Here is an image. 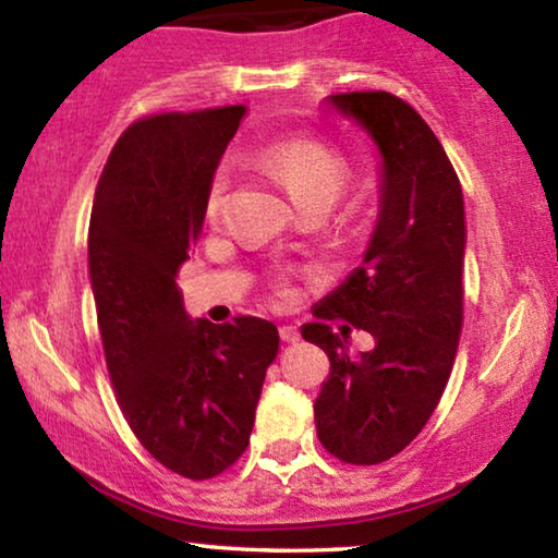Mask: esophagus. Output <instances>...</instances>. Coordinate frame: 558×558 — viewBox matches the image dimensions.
<instances>
[{
    "label": "esophagus",
    "mask_w": 558,
    "mask_h": 558,
    "mask_svg": "<svg viewBox=\"0 0 558 558\" xmlns=\"http://www.w3.org/2000/svg\"><path fill=\"white\" fill-rule=\"evenodd\" d=\"M280 339L286 343H295L298 339H301V333H298L295 326H280Z\"/></svg>",
    "instance_id": "esophagus-1"
}]
</instances>
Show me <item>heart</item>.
Listing matches in <instances>:
<instances>
[{"instance_id":"1","label":"heart","mask_w":558,"mask_h":558,"mask_svg":"<svg viewBox=\"0 0 558 558\" xmlns=\"http://www.w3.org/2000/svg\"><path fill=\"white\" fill-rule=\"evenodd\" d=\"M257 163L270 179L282 186L288 199L298 209L308 204H324L331 209V204L341 197L343 186L349 182V167L339 154L316 141H282V144L268 146L257 156ZM227 190L225 174H217L209 184L207 194V215L215 217L222 207ZM280 298H290V286L286 278L276 282Z\"/></svg>"}]
</instances>
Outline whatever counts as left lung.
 Listing matches in <instances>:
<instances>
[{"mask_svg":"<svg viewBox=\"0 0 558 558\" xmlns=\"http://www.w3.org/2000/svg\"><path fill=\"white\" fill-rule=\"evenodd\" d=\"M326 104L354 121L379 151V211L359 268L301 328L331 361L313 404L320 445L351 465L402 452L442 397L462 328L465 204L442 144L402 98L339 93ZM331 319H341L339 332ZM351 327L375 349L348 354Z\"/></svg>","mask_w":558,"mask_h":558,"instance_id":"left-lung-1","label":"left lung"}]
</instances>
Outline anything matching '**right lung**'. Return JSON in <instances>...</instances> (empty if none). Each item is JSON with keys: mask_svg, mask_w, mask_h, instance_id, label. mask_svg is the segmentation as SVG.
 <instances>
[{"mask_svg": "<svg viewBox=\"0 0 558 558\" xmlns=\"http://www.w3.org/2000/svg\"><path fill=\"white\" fill-rule=\"evenodd\" d=\"M245 106L161 113L123 131L98 179L88 270L121 412L163 468L207 481L245 452L278 328L190 318L177 270Z\"/></svg>", "mask_w": 558, "mask_h": 558, "instance_id": "obj_1", "label": "right lung"}]
</instances>
